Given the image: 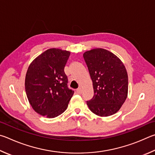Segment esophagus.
<instances>
[{"instance_id":"1","label":"esophagus","mask_w":155,"mask_h":155,"mask_svg":"<svg viewBox=\"0 0 155 155\" xmlns=\"http://www.w3.org/2000/svg\"><path fill=\"white\" fill-rule=\"evenodd\" d=\"M82 88H81L80 87V88H78V89H77V90H76V93H77L78 94H81V93H82Z\"/></svg>"}]
</instances>
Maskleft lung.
Returning a JSON list of instances; mask_svg holds the SVG:
<instances>
[{
	"mask_svg": "<svg viewBox=\"0 0 155 155\" xmlns=\"http://www.w3.org/2000/svg\"><path fill=\"white\" fill-rule=\"evenodd\" d=\"M93 81L94 96L86 101L92 112L109 116L118 112L128 93V75L117 56L102 48L83 54Z\"/></svg>",
	"mask_w": 155,
	"mask_h": 155,
	"instance_id": "8db88e82",
	"label": "left lung"
}]
</instances>
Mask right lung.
I'll return each instance as SVG.
<instances>
[{"instance_id": "obj_1", "label": "right lung", "mask_w": 155, "mask_h": 155, "mask_svg": "<svg viewBox=\"0 0 155 155\" xmlns=\"http://www.w3.org/2000/svg\"><path fill=\"white\" fill-rule=\"evenodd\" d=\"M69 56V51L51 48L30 64L25 90L30 104L40 115L55 118L68 107L74 93L68 87V78L64 71Z\"/></svg>"}]
</instances>
